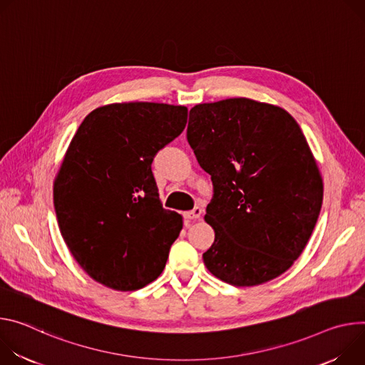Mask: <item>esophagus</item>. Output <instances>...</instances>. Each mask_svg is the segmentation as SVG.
I'll return each mask as SVG.
<instances>
[{
	"label": "esophagus",
	"instance_id": "esophagus-1",
	"mask_svg": "<svg viewBox=\"0 0 365 365\" xmlns=\"http://www.w3.org/2000/svg\"><path fill=\"white\" fill-rule=\"evenodd\" d=\"M201 213H203V210H201L200 207H195V209H192V210H190V212H185V213H184V217H185L187 220H197V219L201 217Z\"/></svg>",
	"mask_w": 365,
	"mask_h": 365
}]
</instances>
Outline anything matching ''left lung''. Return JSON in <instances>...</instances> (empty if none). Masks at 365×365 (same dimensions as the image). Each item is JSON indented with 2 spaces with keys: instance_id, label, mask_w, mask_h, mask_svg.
I'll list each match as a JSON object with an SVG mask.
<instances>
[{
  "instance_id": "obj_1",
  "label": "left lung",
  "mask_w": 365,
  "mask_h": 365,
  "mask_svg": "<svg viewBox=\"0 0 365 365\" xmlns=\"http://www.w3.org/2000/svg\"><path fill=\"white\" fill-rule=\"evenodd\" d=\"M187 139L212 175L206 222L213 245L207 269L236 287L286 272L317 222L323 182L297 121L281 107L250 98L197 104Z\"/></svg>"
}]
</instances>
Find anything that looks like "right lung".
Returning a JSON list of instances; mask_svg holds the SVG:
<instances>
[{"label": "right lung", "instance_id": "right-lung-1", "mask_svg": "<svg viewBox=\"0 0 365 365\" xmlns=\"http://www.w3.org/2000/svg\"><path fill=\"white\" fill-rule=\"evenodd\" d=\"M187 113L162 103L103 106L69 143L53 182L58 225L75 261L106 287L133 292L165 268L182 217L162 207L150 165L181 135Z\"/></svg>", "mask_w": 365, "mask_h": 365}]
</instances>
